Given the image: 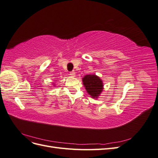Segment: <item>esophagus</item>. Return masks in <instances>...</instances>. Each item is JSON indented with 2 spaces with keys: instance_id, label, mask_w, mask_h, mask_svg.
I'll use <instances>...</instances> for the list:
<instances>
[{
  "instance_id": "esophagus-1",
  "label": "esophagus",
  "mask_w": 158,
  "mask_h": 158,
  "mask_svg": "<svg viewBox=\"0 0 158 158\" xmlns=\"http://www.w3.org/2000/svg\"><path fill=\"white\" fill-rule=\"evenodd\" d=\"M70 75L72 76V77H75L76 73L74 71H71V72H70Z\"/></svg>"
}]
</instances>
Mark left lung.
<instances>
[{
	"label": "left lung",
	"mask_w": 158,
	"mask_h": 158,
	"mask_svg": "<svg viewBox=\"0 0 158 158\" xmlns=\"http://www.w3.org/2000/svg\"><path fill=\"white\" fill-rule=\"evenodd\" d=\"M82 82L87 92L92 98H98L103 89V84L101 78L95 74L85 75Z\"/></svg>",
	"instance_id": "8db88e82"
}]
</instances>
